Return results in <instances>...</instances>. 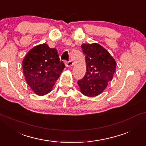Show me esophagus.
Masks as SVG:
<instances>
[{
  "instance_id": "obj_1",
  "label": "esophagus",
  "mask_w": 146,
  "mask_h": 146,
  "mask_svg": "<svg viewBox=\"0 0 146 146\" xmlns=\"http://www.w3.org/2000/svg\"><path fill=\"white\" fill-rule=\"evenodd\" d=\"M65 65L67 67H70L73 65V62L72 60H69V61H65L64 62Z\"/></svg>"
}]
</instances>
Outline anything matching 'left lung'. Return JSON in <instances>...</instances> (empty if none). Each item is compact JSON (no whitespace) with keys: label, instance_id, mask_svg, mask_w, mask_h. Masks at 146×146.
<instances>
[{"label":"left lung","instance_id":"left-lung-1","mask_svg":"<svg viewBox=\"0 0 146 146\" xmlns=\"http://www.w3.org/2000/svg\"><path fill=\"white\" fill-rule=\"evenodd\" d=\"M85 55L86 72L78 81L82 94L89 97L100 94L113 78L116 62L108 52L97 43L81 45Z\"/></svg>","mask_w":146,"mask_h":146}]
</instances>
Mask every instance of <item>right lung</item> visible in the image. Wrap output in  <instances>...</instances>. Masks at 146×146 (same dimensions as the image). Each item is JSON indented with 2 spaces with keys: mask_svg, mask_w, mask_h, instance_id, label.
<instances>
[{
  "mask_svg": "<svg viewBox=\"0 0 146 146\" xmlns=\"http://www.w3.org/2000/svg\"><path fill=\"white\" fill-rule=\"evenodd\" d=\"M65 68L60 60L57 50L46 44L32 48L23 61L26 81L36 94H47Z\"/></svg>",
  "mask_w": 146,
  "mask_h": 146,
  "instance_id": "obj_1",
  "label": "right lung"
}]
</instances>
